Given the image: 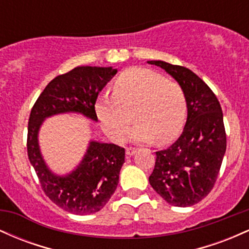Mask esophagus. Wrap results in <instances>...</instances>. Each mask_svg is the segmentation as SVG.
Listing matches in <instances>:
<instances>
[{
  "label": "esophagus",
  "instance_id": "34e87169",
  "mask_svg": "<svg viewBox=\"0 0 249 249\" xmlns=\"http://www.w3.org/2000/svg\"><path fill=\"white\" fill-rule=\"evenodd\" d=\"M137 148L136 147H127L126 148V154L127 156H133V154L137 153Z\"/></svg>",
  "mask_w": 249,
  "mask_h": 249
}]
</instances>
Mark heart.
<instances>
[{
  "mask_svg": "<svg viewBox=\"0 0 249 249\" xmlns=\"http://www.w3.org/2000/svg\"><path fill=\"white\" fill-rule=\"evenodd\" d=\"M186 97L177 83L152 70L133 68L117 77L113 95H102L95 110L103 128L113 141L125 138L132 116L138 121L134 142H168L179 133L186 117Z\"/></svg>",
  "mask_w": 249,
  "mask_h": 249,
  "instance_id": "obj_1",
  "label": "heart"
}]
</instances>
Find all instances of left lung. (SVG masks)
Masks as SVG:
<instances>
[{"label": "left lung", "mask_w": 249, "mask_h": 249, "mask_svg": "<svg viewBox=\"0 0 249 249\" xmlns=\"http://www.w3.org/2000/svg\"><path fill=\"white\" fill-rule=\"evenodd\" d=\"M160 67L179 83L187 104L184 131L171 146L156 152L148 181L170 205L188 207L212 191L226 152V132L220 103L193 71L162 61Z\"/></svg>", "instance_id": "8db88e82"}]
</instances>
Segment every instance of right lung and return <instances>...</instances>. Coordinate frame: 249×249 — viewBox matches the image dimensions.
I'll return each mask as SVG.
<instances>
[{
    "label": "right lung",
    "mask_w": 249,
    "mask_h": 249,
    "mask_svg": "<svg viewBox=\"0 0 249 249\" xmlns=\"http://www.w3.org/2000/svg\"><path fill=\"white\" fill-rule=\"evenodd\" d=\"M116 73L117 69L111 67H77L55 77L31 108L27 139L29 160L47 196L58 207L77 215L96 213L107 204L125 162L124 147L91 141L81 164L67 176H57L43 160L38 131L45 118L59 113L77 112L98 121L97 97Z\"/></svg>",
    "instance_id": "right-lung-1"
}]
</instances>
